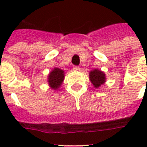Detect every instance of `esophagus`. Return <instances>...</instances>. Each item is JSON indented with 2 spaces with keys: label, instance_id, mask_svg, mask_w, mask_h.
Segmentation results:
<instances>
[{
  "label": "esophagus",
  "instance_id": "1",
  "mask_svg": "<svg viewBox=\"0 0 147 147\" xmlns=\"http://www.w3.org/2000/svg\"><path fill=\"white\" fill-rule=\"evenodd\" d=\"M73 70H75V71H79L80 70V67L75 65V66H73Z\"/></svg>",
  "mask_w": 147,
  "mask_h": 147
}]
</instances>
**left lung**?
Instances as JSON below:
<instances>
[{"mask_svg": "<svg viewBox=\"0 0 147 147\" xmlns=\"http://www.w3.org/2000/svg\"><path fill=\"white\" fill-rule=\"evenodd\" d=\"M89 78L92 85L95 88H98L100 85H102L106 81L105 74L100 70L95 69L90 71Z\"/></svg>", "mask_w": 147, "mask_h": 147, "instance_id": "left-lung-1", "label": "left lung"}]
</instances>
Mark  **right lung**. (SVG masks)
I'll use <instances>...</instances> for the list:
<instances>
[{"instance_id":"add662e5","label":"right lung","mask_w":147,"mask_h":147,"mask_svg":"<svg viewBox=\"0 0 147 147\" xmlns=\"http://www.w3.org/2000/svg\"><path fill=\"white\" fill-rule=\"evenodd\" d=\"M64 71L59 68H54L48 76V83L52 89L57 90L64 80Z\"/></svg>"}]
</instances>
